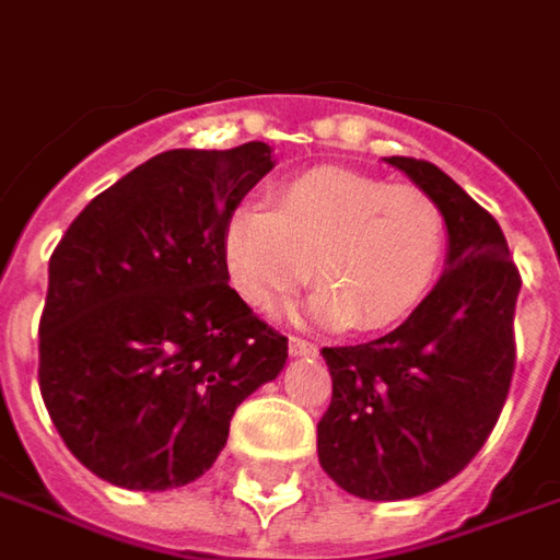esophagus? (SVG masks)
<instances>
[{"label": "esophagus", "mask_w": 560, "mask_h": 560, "mask_svg": "<svg viewBox=\"0 0 560 560\" xmlns=\"http://www.w3.org/2000/svg\"><path fill=\"white\" fill-rule=\"evenodd\" d=\"M289 353H292V357H314V353H317V345H311V341H304L299 335H292V338H289Z\"/></svg>", "instance_id": "obj_1"}]
</instances>
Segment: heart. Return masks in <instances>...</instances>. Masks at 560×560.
I'll use <instances>...</instances> for the list:
<instances>
[{
	"label": "heart",
	"mask_w": 560,
	"mask_h": 560,
	"mask_svg": "<svg viewBox=\"0 0 560 560\" xmlns=\"http://www.w3.org/2000/svg\"><path fill=\"white\" fill-rule=\"evenodd\" d=\"M448 243L445 213L415 185H387L347 167H314L271 203H246L225 225L231 287L273 311L307 280L304 311L319 326L387 329L430 295Z\"/></svg>",
	"instance_id": "b5f03b06"
}]
</instances>
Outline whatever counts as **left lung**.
<instances>
[{"label": "left lung", "mask_w": 560, "mask_h": 560, "mask_svg": "<svg viewBox=\"0 0 560 560\" xmlns=\"http://www.w3.org/2000/svg\"><path fill=\"white\" fill-rule=\"evenodd\" d=\"M442 207L445 273L399 329L323 347L331 402L317 423L319 466L362 500H408L464 469L488 442L515 372L522 277L503 231L448 173L387 158Z\"/></svg>", "instance_id": "obj_1"}]
</instances>
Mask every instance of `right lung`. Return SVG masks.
<instances>
[{
    "instance_id": "1",
    "label": "right lung",
    "mask_w": 560,
    "mask_h": 560,
    "mask_svg": "<svg viewBox=\"0 0 560 560\" xmlns=\"http://www.w3.org/2000/svg\"><path fill=\"white\" fill-rule=\"evenodd\" d=\"M268 142L170 149L96 195L48 261L38 387L67 448L127 491L200 479L287 338L229 287L225 225Z\"/></svg>"
}]
</instances>
